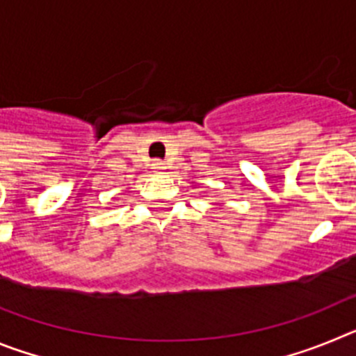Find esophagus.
<instances>
[{
  "label": "esophagus",
  "mask_w": 356,
  "mask_h": 356,
  "mask_svg": "<svg viewBox=\"0 0 356 356\" xmlns=\"http://www.w3.org/2000/svg\"><path fill=\"white\" fill-rule=\"evenodd\" d=\"M153 169H155V171H162L163 169L162 160H155V162H153Z\"/></svg>",
  "instance_id": "esophagus-1"
}]
</instances>
